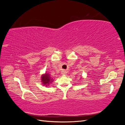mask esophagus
<instances>
[{"label": "esophagus", "mask_w": 125, "mask_h": 125, "mask_svg": "<svg viewBox=\"0 0 125 125\" xmlns=\"http://www.w3.org/2000/svg\"><path fill=\"white\" fill-rule=\"evenodd\" d=\"M61 74H62V75H64V74H66V71H65V70H62V71H61Z\"/></svg>", "instance_id": "1"}]
</instances>
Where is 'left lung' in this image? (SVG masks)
Here are the masks:
<instances>
[{
    "label": "left lung",
    "mask_w": 125,
    "mask_h": 125,
    "mask_svg": "<svg viewBox=\"0 0 125 125\" xmlns=\"http://www.w3.org/2000/svg\"><path fill=\"white\" fill-rule=\"evenodd\" d=\"M81 79H82V78H81Z\"/></svg>",
    "instance_id": "obj_1"
}]
</instances>
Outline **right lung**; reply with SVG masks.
<instances>
[{"instance_id": "1", "label": "right lung", "mask_w": 125, "mask_h": 125, "mask_svg": "<svg viewBox=\"0 0 125 125\" xmlns=\"http://www.w3.org/2000/svg\"><path fill=\"white\" fill-rule=\"evenodd\" d=\"M54 81V79L51 77L50 74L47 73V72L41 75V82L43 85L50 86Z\"/></svg>"}]
</instances>
